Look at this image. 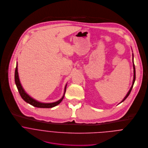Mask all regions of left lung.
<instances>
[{
	"mask_svg": "<svg viewBox=\"0 0 148 148\" xmlns=\"http://www.w3.org/2000/svg\"><path fill=\"white\" fill-rule=\"evenodd\" d=\"M133 69H134V78H133V84H132V87H131V88H130V90H129V92H127V95H126V97L124 98V99L122 100V101H121V103L123 102V101L126 99L128 97V96L130 95V92H131V91H132V88H133V87L134 83V82H135V80H136V69H135V65H134V61H133Z\"/></svg>",
	"mask_w": 148,
	"mask_h": 148,
	"instance_id": "8db88e82",
	"label": "left lung"
}]
</instances>
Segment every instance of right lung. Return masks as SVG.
Returning a JSON list of instances; mask_svg holds the SVG:
<instances>
[{
    "label": "right lung",
    "mask_w": 148,
    "mask_h": 148,
    "mask_svg": "<svg viewBox=\"0 0 148 148\" xmlns=\"http://www.w3.org/2000/svg\"><path fill=\"white\" fill-rule=\"evenodd\" d=\"M15 82L16 87L18 88V92H19L21 97H22V98L27 103H29L30 104H31L36 107H38V108H51V107H55L57 105H58V104H60L64 98V95H65V93L66 91V86L65 87V89H64V93L62 97L57 101H55L53 103H47L38 101L37 100L32 98L28 94H27V93L25 91V90L22 88V86L20 83V80L19 79L18 72V64L17 63H16V66L15 71Z\"/></svg>",
    "instance_id": "add662e5"
}]
</instances>
